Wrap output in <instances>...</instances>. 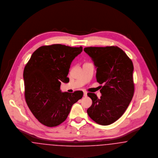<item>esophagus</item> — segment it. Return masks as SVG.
<instances>
[{
	"label": "esophagus",
	"instance_id": "obj_1",
	"mask_svg": "<svg viewBox=\"0 0 158 158\" xmlns=\"http://www.w3.org/2000/svg\"><path fill=\"white\" fill-rule=\"evenodd\" d=\"M87 93L86 91H84V95H83V96H84V97H87Z\"/></svg>",
	"mask_w": 158,
	"mask_h": 158
}]
</instances>
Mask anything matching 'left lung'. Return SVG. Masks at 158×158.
Returning <instances> with one entry per match:
<instances>
[{"instance_id": "1", "label": "left lung", "mask_w": 158, "mask_h": 158, "mask_svg": "<svg viewBox=\"0 0 158 158\" xmlns=\"http://www.w3.org/2000/svg\"><path fill=\"white\" fill-rule=\"evenodd\" d=\"M84 50L97 68V81L103 84L100 90V99L94 93H87L92 100L87 114L98 124H111L124 114L133 98V62L116 46L87 47Z\"/></svg>"}]
</instances>
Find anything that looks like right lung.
I'll use <instances>...</instances> for the list:
<instances>
[{
  "label": "right lung",
  "instance_id": "obj_1",
  "mask_svg": "<svg viewBox=\"0 0 158 158\" xmlns=\"http://www.w3.org/2000/svg\"><path fill=\"white\" fill-rule=\"evenodd\" d=\"M83 47L60 44L42 46L34 51L24 69L25 101L34 116L44 125L56 127L64 122L73 104L82 98V91L60 90L73 59Z\"/></svg>",
  "mask_w": 158,
  "mask_h": 158
}]
</instances>
